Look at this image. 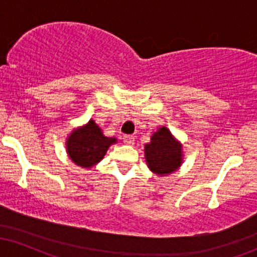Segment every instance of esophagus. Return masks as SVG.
Here are the masks:
<instances>
[{
    "instance_id": "1",
    "label": "esophagus",
    "mask_w": 257,
    "mask_h": 257,
    "mask_svg": "<svg viewBox=\"0 0 257 257\" xmlns=\"http://www.w3.org/2000/svg\"><path fill=\"white\" fill-rule=\"evenodd\" d=\"M135 141V138L133 137V135H124L123 137V143L125 144V145H133Z\"/></svg>"
}]
</instances>
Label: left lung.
Segmentation results:
<instances>
[{"label": "left lung", "mask_w": 257, "mask_h": 257, "mask_svg": "<svg viewBox=\"0 0 257 257\" xmlns=\"http://www.w3.org/2000/svg\"><path fill=\"white\" fill-rule=\"evenodd\" d=\"M181 145L166 126L159 128L151 137V143L145 145L147 166L158 175L175 172L181 166Z\"/></svg>", "instance_id": "1"}]
</instances>
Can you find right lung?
Masks as SVG:
<instances>
[{
  "label": "right lung",
  "instance_id": "add662e5",
  "mask_svg": "<svg viewBox=\"0 0 257 257\" xmlns=\"http://www.w3.org/2000/svg\"><path fill=\"white\" fill-rule=\"evenodd\" d=\"M114 138L102 135L94 120L77 129L67 139L66 149L71 161L77 166L90 168L104 158L111 144L116 143Z\"/></svg>",
  "mask_w": 257,
  "mask_h": 257
}]
</instances>
